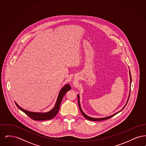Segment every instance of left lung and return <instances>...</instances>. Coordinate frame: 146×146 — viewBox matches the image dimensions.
<instances>
[{
  "label": "left lung",
  "instance_id": "1",
  "mask_svg": "<svg viewBox=\"0 0 146 146\" xmlns=\"http://www.w3.org/2000/svg\"><path fill=\"white\" fill-rule=\"evenodd\" d=\"M129 74H130V85H131V73H130V72H129ZM130 93L129 94V97H128V99H127V102H126V104H125V106H124V107L122 108V110H121L120 111H118V112H117L116 113H114V114H113V115H111V116H109V117H105V118H91V117H89V116H88L87 115H86L84 113L83 111H82V108H81V106H80V101H79V94H78V105H79V109H80V111H81V113H82V114H83V115L84 117H85V118H86V119H88V120H91V121H101V120H107V119H110V118H111V117H113V116H114L115 115H116L117 114H118V113H119L120 111H121L124 108H125V106H126V105L127 104V102H128V101H129V97H130Z\"/></svg>",
  "mask_w": 146,
  "mask_h": 146
}]
</instances>
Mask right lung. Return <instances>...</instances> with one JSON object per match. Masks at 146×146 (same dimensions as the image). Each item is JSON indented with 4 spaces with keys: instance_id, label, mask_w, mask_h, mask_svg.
Returning a JSON list of instances; mask_svg holds the SVG:
<instances>
[{
    "instance_id": "1",
    "label": "right lung",
    "mask_w": 146,
    "mask_h": 146,
    "mask_svg": "<svg viewBox=\"0 0 146 146\" xmlns=\"http://www.w3.org/2000/svg\"><path fill=\"white\" fill-rule=\"evenodd\" d=\"M71 89V86L69 84H66L64 85L59 92L58 97L57 98L55 104L54 108L50 111L46 112V113H39V112H32V111H26L21 107H20L16 102L15 104L17 107L23 112H24L26 115H27L29 117L35 120H50L53 118H54L57 114L58 111H59L60 104L62 102L63 97H64L66 93Z\"/></svg>"
}]
</instances>
